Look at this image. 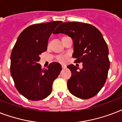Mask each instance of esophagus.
Segmentation results:
<instances>
[{"label":"esophagus","mask_w":122,"mask_h":122,"mask_svg":"<svg viewBox=\"0 0 122 122\" xmlns=\"http://www.w3.org/2000/svg\"><path fill=\"white\" fill-rule=\"evenodd\" d=\"M62 66V68L63 69H65V68H66V66H65V65H62V66Z\"/></svg>","instance_id":"34e87169"}]
</instances>
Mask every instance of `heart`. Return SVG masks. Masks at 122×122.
Returning a JSON list of instances; mask_svg holds the SVG:
<instances>
[{
  "label": "heart",
  "instance_id": "heart-1",
  "mask_svg": "<svg viewBox=\"0 0 122 122\" xmlns=\"http://www.w3.org/2000/svg\"><path fill=\"white\" fill-rule=\"evenodd\" d=\"M57 59L60 61H64V59H65V58H64L63 57H62V56H57Z\"/></svg>",
  "mask_w": 122,
  "mask_h": 122
}]
</instances>
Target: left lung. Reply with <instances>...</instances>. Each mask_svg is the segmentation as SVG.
I'll return each instance as SVG.
<instances>
[{
  "instance_id": "8db88e82",
  "label": "left lung",
  "mask_w": 122,
  "mask_h": 122,
  "mask_svg": "<svg viewBox=\"0 0 122 122\" xmlns=\"http://www.w3.org/2000/svg\"><path fill=\"white\" fill-rule=\"evenodd\" d=\"M60 33L72 39L75 63H83L80 70L73 65L67 66L71 71L67 82L69 91L78 98H91L104 86L110 68L109 51L103 36L92 25L80 22L61 24L54 33Z\"/></svg>"
}]
</instances>
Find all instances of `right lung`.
<instances>
[{
    "label": "right lung",
    "instance_id": "right-lung-1",
    "mask_svg": "<svg viewBox=\"0 0 122 122\" xmlns=\"http://www.w3.org/2000/svg\"><path fill=\"white\" fill-rule=\"evenodd\" d=\"M61 21L33 25L19 35L10 55V74L18 92L28 99L39 101L52 92L54 80L61 72V65L51 63L42 69L40 55L47 50L48 40Z\"/></svg>",
    "mask_w": 122,
    "mask_h": 122
}]
</instances>
